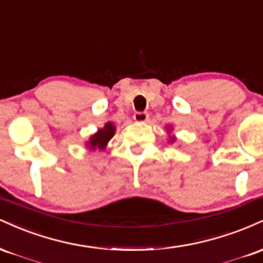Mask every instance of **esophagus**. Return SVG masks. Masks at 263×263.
Here are the masks:
<instances>
[{
    "label": "esophagus",
    "mask_w": 263,
    "mask_h": 263,
    "mask_svg": "<svg viewBox=\"0 0 263 263\" xmlns=\"http://www.w3.org/2000/svg\"><path fill=\"white\" fill-rule=\"evenodd\" d=\"M134 119L136 122H146L147 120H148V114L140 112V111H137V112H135V115H134Z\"/></svg>",
    "instance_id": "obj_1"
}]
</instances>
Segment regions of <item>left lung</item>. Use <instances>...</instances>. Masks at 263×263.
<instances>
[{
  "instance_id": "1",
  "label": "left lung",
  "mask_w": 263,
  "mask_h": 263,
  "mask_svg": "<svg viewBox=\"0 0 263 263\" xmlns=\"http://www.w3.org/2000/svg\"><path fill=\"white\" fill-rule=\"evenodd\" d=\"M172 129L171 128H168V132H171ZM170 140H171V142H174L176 141V137H170Z\"/></svg>"
}]
</instances>
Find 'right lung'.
<instances>
[{
  "mask_svg": "<svg viewBox=\"0 0 263 263\" xmlns=\"http://www.w3.org/2000/svg\"><path fill=\"white\" fill-rule=\"evenodd\" d=\"M115 131H116V127L112 125V122L105 123V126L102 128L99 129L96 134H93L91 137H90L89 142L86 143V146L89 147L90 149H105L108 141L114 137Z\"/></svg>",
  "mask_w": 263,
  "mask_h": 263,
  "instance_id": "obj_1",
  "label": "right lung"
}]
</instances>
